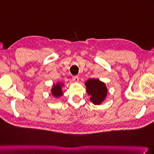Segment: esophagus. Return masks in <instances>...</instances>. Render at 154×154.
I'll use <instances>...</instances> for the list:
<instances>
[{
    "label": "esophagus",
    "mask_w": 154,
    "mask_h": 154,
    "mask_svg": "<svg viewBox=\"0 0 154 154\" xmlns=\"http://www.w3.org/2000/svg\"><path fill=\"white\" fill-rule=\"evenodd\" d=\"M73 80L75 81V82H78L79 80V78L77 76V75H75V76L73 77Z\"/></svg>",
    "instance_id": "obj_1"
}]
</instances>
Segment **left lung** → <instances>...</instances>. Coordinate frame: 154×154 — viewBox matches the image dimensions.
Masks as SVG:
<instances>
[{"instance_id":"obj_1","label":"left lung","mask_w":154,"mask_h":154,"mask_svg":"<svg viewBox=\"0 0 154 154\" xmlns=\"http://www.w3.org/2000/svg\"><path fill=\"white\" fill-rule=\"evenodd\" d=\"M87 92L90 99L95 105H99L107 95V89L105 83L99 79H90L85 83Z\"/></svg>"}]
</instances>
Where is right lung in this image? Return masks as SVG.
I'll return each instance as SVG.
<instances>
[{
    "label": "right lung",
    "mask_w": 154,
    "mask_h": 154,
    "mask_svg": "<svg viewBox=\"0 0 154 154\" xmlns=\"http://www.w3.org/2000/svg\"><path fill=\"white\" fill-rule=\"evenodd\" d=\"M63 85V84L61 83H57V85H54L53 89H52V94L55 96V97H60L63 95V92L61 90V86Z\"/></svg>",
    "instance_id": "1"
}]
</instances>
